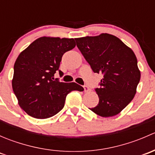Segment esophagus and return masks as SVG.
<instances>
[{"mask_svg":"<svg viewBox=\"0 0 155 155\" xmlns=\"http://www.w3.org/2000/svg\"><path fill=\"white\" fill-rule=\"evenodd\" d=\"M90 91V88H89L87 86H86V85H85V86H84V91L87 92V91Z\"/></svg>","mask_w":155,"mask_h":155,"instance_id":"1","label":"esophagus"}]
</instances>
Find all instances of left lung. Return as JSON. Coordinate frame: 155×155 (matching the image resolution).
<instances>
[{
    "label": "left lung",
    "instance_id": "obj_1",
    "mask_svg": "<svg viewBox=\"0 0 155 155\" xmlns=\"http://www.w3.org/2000/svg\"><path fill=\"white\" fill-rule=\"evenodd\" d=\"M75 40L92 70L104 75L101 86L95 89L99 104L89 109L105 118L118 115L134 99L140 80L135 54L119 38L107 33Z\"/></svg>",
    "mask_w": 155,
    "mask_h": 155
}]
</instances>
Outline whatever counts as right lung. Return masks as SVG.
Wrapping results in <instances>:
<instances>
[{"label":"right lung","mask_w":155,"mask_h":155,"mask_svg":"<svg viewBox=\"0 0 155 155\" xmlns=\"http://www.w3.org/2000/svg\"><path fill=\"white\" fill-rule=\"evenodd\" d=\"M73 38L42 37L23 50L14 64L12 86L20 107L30 116L48 118L64 106L67 95L73 91H82L81 85L54 79L61 58L73 49Z\"/></svg>","instance_id":"obj_1"}]
</instances>
